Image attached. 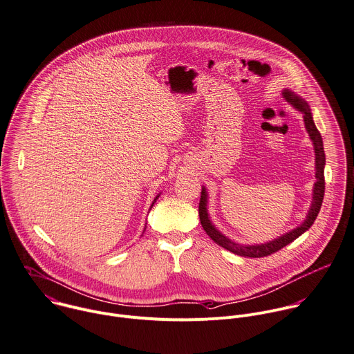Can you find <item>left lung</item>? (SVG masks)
<instances>
[{"label": "left lung", "instance_id": "1", "mask_svg": "<svg viewBox=\"0 0 354 354\" xmlns=\"http://www.w3.org/2000/svg\"><path fill=\"white\" fill-rule=\"evenodd\" d=\"M283 97L288 102H290L297 111H300L303 113V119H304V126H306V130L308 131V136L314 144V151H315V184H314V195H313V203H311V207H310V212L304 220V223L292 230L290 232L274 239V241H270L267 243H261V245H239V243H235L234 241L228 239L227 236H224L213 224L212 221L209 220V214H207V209H206V202H207V194H206V189L202 188V192H201V201H199V218H201V224L203 227V230L206 231V234L217 243L220 245L221 248L235 253V254H239V256H243V257H264V256H270L275 252H278L279 249H282L283 246L289 245L290 242H293L296 238H299L304 231H307L315 217L318 216V212L321 209V205H322V199H324V192H325V178H324V166H325V153H324V145H322V138H321V134L319 131L317 130L314 122H313V116H311V112H310V108L308 105L306 104L304 100H301L300 97H297L296 94H293L292 91H288L285 90L283 93Z\"/></svg>", "mask_w": 354, "mask_h": 354}]
</instances>
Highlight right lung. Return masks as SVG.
I'll use <instances>...</instances> for the list:
<instances>
[{
    "label": "right lung",
    "mask_w": 354,
    "mask_h": 354,
    "mask_svg": "<svg viewBox=\"0 0 354 354\" xmlns=\"http://www.w3.org/2000/svg\"><path fill=\"white\" fill-rule=\"evenodd\" d=\"M158 198H159V195H158V196H156V198H155V202H156V199H158ZM152 205H153V203H152Z\"/></svg>",
    "instance_id": "obj_1"
}]
</instances>
